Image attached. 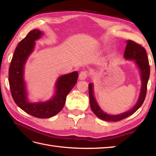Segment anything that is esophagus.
Here are the masks:
<instances>
[{"mask_svg": "<svg viewBox=\"0 0 156 156\" xmlns=\"http://www.w3.org/2000/svg\"><path fill=\"white\" fill-rule=\"evenodd\" d=\"M88 71L82 70L80 72V74H79V78H80V80H85V79L88 77Z\"/></svg>", "mask_w": 156, "mask_h": 156, "instance_id": "1", "label": "esophagus"}]
</instances>
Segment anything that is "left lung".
<instances>
[{
	"label": "left lung",
	"instance_id": "obj_1",
	"mask_svg": "<svg viewBox=\"0 0 156 156\" xmlns=\"http://www.w3.org/2000/svg\"><path fill=\"white\" fill-rule=\"evenodd\" d=\"M125 51L124 57L127 59H134L136 64L140 69L142 86L140 98L135 107L130 111L117 115H109L102 111L99 107L93 95V86L90 83L88 85L89 98L92 111L102 120L107 121H119L127 118L136 112L142 104L144 103L147 93V86L150 74V67L146 51L143 46L131 40H128Z\"/></svg>",
	"mask_w": 156,
	"mask_h": 156
}]
</instances>
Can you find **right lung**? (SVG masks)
<instances>
[{
	"label": "right lung",
	"instance_id": "obj_1",
	"mask_svg": "<svg viewBox=\"0 0 156 156\" xmlns=\"http://www.w3.org/2000/svg\"><path fill=\"white\" fill-rule=\"evenodd\" d=\"M41 35L39 29H34L19 43L9 67V82L12 97L18 107L35 117L45 119L54 117L60 112L65 105L66 97L77 82L78 74L77 72H74L60 76L56 83L55 94L51 100L38 103L27 101L23 80L24 65L34 48L35 41Z\"/></svg>",
	"mask_w": 156,
	"mask_h": 156
}]
</instances>
